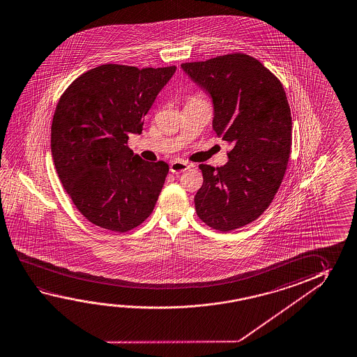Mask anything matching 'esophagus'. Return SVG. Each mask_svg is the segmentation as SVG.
Returning <instances> with one entry per match:
<instances>
[{"mask_svg":"<svg viewBox=\"0 0 357 357\" xmlns=\"http://www.w3.org/2000/svg\"><path fill=\"white\" fill-rule=\"evenodd\" d=\"M189 168H190V164H188L187 162H184L181 159H176L174 162L170 163V172L174 173V174L183 173V172H185Z\"/></svg>","mask_w":357,"mask_h":357,"instance_id":"1","label":"esophagus"}]
</instances>
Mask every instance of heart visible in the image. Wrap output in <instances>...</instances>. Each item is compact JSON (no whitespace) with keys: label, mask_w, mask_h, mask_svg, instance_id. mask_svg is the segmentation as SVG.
<instances>
[{"label":"heart","mask_w":357,"mask_h":357,"mask_svg":"<svg viewBox=\"0 0 357 357\" xmlns=\"http://www.w3.org/2000/svg\"><path fill=\"white\" fill-rule=\"evenodd\" d=\"M190 98H195V97H190ZM190 98H189V100H190Z\"/></svg>","instance_id":"obj_1"}]
</instances>
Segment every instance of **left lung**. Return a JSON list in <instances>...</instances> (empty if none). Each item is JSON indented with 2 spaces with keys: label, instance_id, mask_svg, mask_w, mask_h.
<instances>
[{
  "label": "left lung",
  "instance_id": "left-lung-1",
  "mask_svg": "<svg viewBox=\"0 0 357 357\" xmlns=\"http://www.w3.org/2000/svg\"><path fill=\"white\" fill-rule=\"evenodd\" d=\"M181 68L211 94L213 128L233 146L225 165H199L204 181L195 211L215 230L241 228L268 209L285 176L292 129L287 93L278 77L244 53Z\"/></svg>",
  "mask_w": 357,
  "mask_h": 357
}]
</instances>
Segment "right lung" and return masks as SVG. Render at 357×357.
<instances>
[{"label":"right lung","instance_id":"right-lung-1","mask_svg":"<svg viewBox=\"0 0 357 357\" xmlns=\"http://www.w3.org/2000/svg\"><path fill=\"white\" fill-rule=\"evenodd\" d=\"M176 66L102 65L70 83L53 114L51 151L78 211L100 228L126 233L152 214L169 165L129 148Z\"/></svg>","mask_w":357,"mask_h":357}]
</instances>
